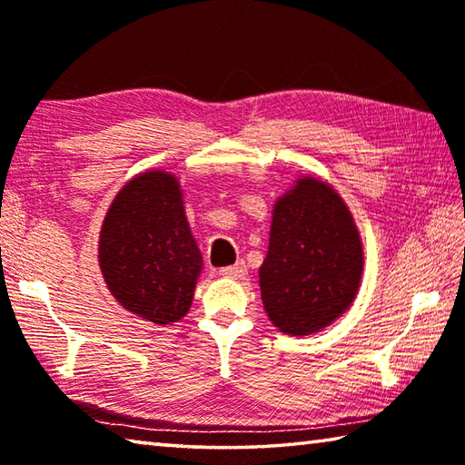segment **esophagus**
<instances>
[{
	"instance_id": "1",
	"label": "esophagus",
	"mask_w": 465,
	"mask_h": 465,
	"mask_svg": "<svg viewBox=\"0 0 465 465\" xmlns=\"http://www.w3.org/2000/svg\"><path fill=\"white\" fill-rule=\"evenodd\" d=\"M219 274L230 279H243L246 277V262H235L232 266H223V269H219Z\"/></svg>"
}]
</instances>
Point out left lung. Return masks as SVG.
<instances>
[{
    "label": "left lung",
    "mask_w": 465,
    "mask_h": 465,
    "mask_svg": "<svg viewBox=\"0 0 465 465\" xmlns=\"http://www.w3.org/2000/svg\"><path fill=\"white\" fill-rule=\"evenodd\" d=\"M363 272L355 222L332 186L316 178L274 204L269 254L261 266L264 310L281 332L305 336L349 308Z\"/></svg>",
    "instance_id": "obj_1"
}]
</instances>
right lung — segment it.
<instances>
[{
  "mask_svg": "<svg viewBox=\"0 0 465 465\" xmlns=\"http://www.w3.org/2000/svg\"><path fill=\"white\" fill-rule=\"evenodd\" d=\"M98 252L102 277L123 308L153 324L191 308L203 258L172 174L145 172L124 184L102 223Z\"/></svg>",
  "mask_w": 465,
  "mask_h": 465,
  "instance_id": "obj_1",
  "label": "right lung"
}]
</instances>
